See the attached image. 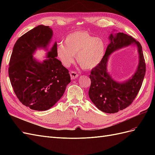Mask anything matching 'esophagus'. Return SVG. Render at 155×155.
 Returning a JSON list of instances; mask_svg holds the SVG:
<instances>
[{
  "label": "esophagus",
  "mask_w": 155,
  "mask_h": 155,
  "mask_svg": "<svg viewBox=\"0 0 155 155\" xmlns=\"http://www.w3.org/2000/svg\"><path fill=\"white\" fill-rule=\"evenodd\" d=\"M70 78H71V79H75L78 77V74L76 71H71L70 73Z\"/></svg>",
  "instance_id": "34e87169"
}]
</instances>
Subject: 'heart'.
I'll return each instance as SVG.
<instances>
[{"label": "heart", "instance_id": "1", "mask_svg": "<svg viewBox=\"0 0 155 155\" xmlns=\"http://www.w3.org/2000/svg\"><path fill=\"white\" fill-rule=\"evenodd\" d=\"M105 41L86 31H78L68 35L64 43L58 45L57 54L64 66H69L75 59L84 70L96 67L104 58Z\"/></svg>", "mask_w": 155, "mask_h": 155}]
</instances>
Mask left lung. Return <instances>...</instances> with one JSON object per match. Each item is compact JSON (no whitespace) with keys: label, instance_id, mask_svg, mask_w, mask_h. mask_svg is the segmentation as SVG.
<instances>
[{"label":"left lung","instance_id":"1","mask_svg":"<svg viewBox=\"0 0 155 155\" xmlns=\"http://www.w3.org/2000/svg\"><path fill=\"white\" fill-rule=\"evenodd\" d=\"M113 31H115L113 30ZM104 58L90 74L91 85L88 96L98 109L105 113H115L127 107L137 96L145 73V63L142 47L133 37L118 32L110 34ZM134 45L139 54V64L135 73L128 80L117 82L107 70L109 56L114 51Z\"/></svg>","mask_w":155,"mask_h":155}]
</instances>
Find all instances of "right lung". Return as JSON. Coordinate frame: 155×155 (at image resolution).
<instances>
[{
	"label": "right lung",
	"mask_w": 155,
	"mask_h": 155,
	"mask_svg": "<svg viewBox=\"0 0 155 155\" xmlns=\"http://www.w3.org/2000/svg\"><path fill=\"white\" fill-rule=\"evenodd\" d=\"M53 36L49 26L39 25L19 37L13 46L8 74L14 92L22 104L35 110L50 109L70 83L68 70L57 58V43L48 50ZM38 49L48 51L41 62L33 58Z\"/></svg>",
	"instance_id": "1"
}]
</instances>
